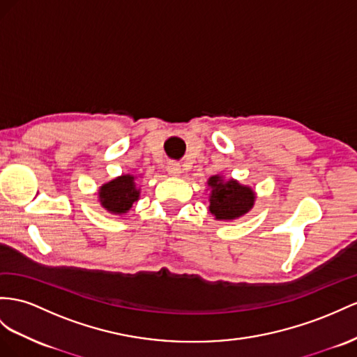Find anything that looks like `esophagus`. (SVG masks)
Wrapping results in <instances>:
<instances>
[{
    "instance_id": "obj_1",
    "label": "esophagus",
    "mask_w": 357,
    "mask_h": 357,
    "mask_svg": "<svg viewBox=\"0 0 357 357\" xmlns=\"http://www.w3.org/2000/svg\"><path fill=\"white\" fill-rule=\"evenodd\" d=\"M167 172H169V175L170 176H179L181 175V164H178V162H170L169 166H167Z\"/></svg>"
}]
</instances>
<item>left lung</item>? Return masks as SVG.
<instances>
[{
	"instance_id": "8db88e82",
	"label": "left lung",
	"mask_w": 357,
	"mask_h": 357,
	"mask_svg": "<svg viewBox=\"0 0 357 357\" xmlns=\"http://www.w3.org/2000/svg\"><path fill=\"white\" fill-rule=\"evenodd\" d=\"M209 193V213L215 220H235L244 214H248L255 204V191L241 185L238 181L227 179L222 175H214L208 179Z\"/></svg>"
}]
</instances>
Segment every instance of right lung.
<instances>
[{"instance_id": "obj_1", "label": "right lung", "mask_w": 357, "mask_h": 357, "mask_svg": "<svg viewBox=\"0 0 357 357\" xmlns=\"http://www.w3.org/2000/svg\"><path fill=\"white\" fill-rule=\"evenodd\" d=\"M99 202L108 213L122 215L132 208V204L140 197V190L135 185V176L122 175L100 185Z\"/></svg>"}]
</instances>
